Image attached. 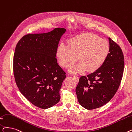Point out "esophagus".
Listing matches in <instances>:
<instances>
[{
	"label": "esophagus",
	"instance_id": "obj_1",
	"mask_svg": "<svg viewBox=\"0 0 132 132\" xmlns=\"http://www.w3.org/2000/svg\"><path fill=\"white\" fill-rule=\"evenodd\" d=\"M73 78L75 79V80H76L77 81H78V80H79V77L77 76H73Z\"/></svg>",
	"mask_w": 132,
	"mask_h": 132
}]
</instances>
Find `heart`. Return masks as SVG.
I'll use <instances>...</instances> for the list:
<instances>
[{"instance_id": "1", "label": "heart", "mask_w": 132, "mask_h": 132, "mask_svg": "<svg viewBox=\"0 0 132 132\" xmlns=\"http://www.w3.org/2000/svg\"><path fill=\"white\" fill-rule=\"evenodd\" d=\"M110 52V44L106 39L90 33H86L71 39L68 45L61 44L57 48L56 56L61 66H71L69 72L79 74L87 69L94 72L100 68L107 60Z\"/></svg>"}]
</instances>
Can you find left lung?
I'll return each mask as SVG.
<instances>
[{
	"mask_svg": "<svg viewBox=\"0 0 132 132\" xmlns=\"http://www.w3.org/2000/svg\"><path fill=\"white\" fill-rule=\"evenodd\" d=\"M110 52L98 70L79 79L76 92L79 104L93 110L110 101L118 90L124 69V56L119 46L108 38Z\"/></svg>",
	"mask_w": 132,
	"mask_h": 132,
	"instance_id": "obj_1",
	"label": "left lung"
}]
</instances>
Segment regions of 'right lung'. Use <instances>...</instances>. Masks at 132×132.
I'll return each mask as SVG.
<instances>
[{
  "label": "right lung",
  "mask_w": 132,
  "mask_h": 132,
  "mask_svg": "<svg viewBox=\"0 0 132 132\" xmlns=\"http://www.w3.org/2000/svg\"><path fill=\"white\" fill-rule=\"evenodd\" d=\"M66 31L55 28L48 33L28 34L16 45L13 56L16 84L21 93L39 108H50L60 99L59 91L66 76L56 54Z\"/></svg>",
  "instance_id": "obj_1"
}]
</instances>
